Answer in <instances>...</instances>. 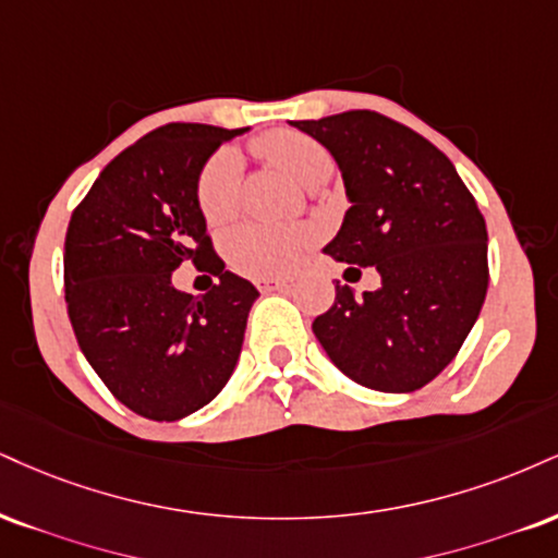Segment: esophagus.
Listing matches in <instances>:
<instances>
[{
  "label": "esophagus",
  "instance_id": "obj_1",
  "mask_svg": "<svg viewBox=\"0 0 558 558\" xmlns=\"http://www.w3.org/2000/svg\"><path fill=\"white\" fill-rule=\"evenodd\" d=\"M254 286H257L259 291H265V293H270V291H286L288 280H286V278H257V280H254Z\"/></svg>",
  "mask_w": 558,
  "mask_h": 558
}]
</instances>
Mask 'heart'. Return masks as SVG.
<instances>
[{
  "mask_svg": "<svg viewBox=\"0 0 558 558\" xmlns=\"http://www.w3.org/2000/svg\"><path fill=\"white\" fill-rule=\"evenodd\" d=\"M252 150L262 160L278 166L293 181L306 190H317L330 179L335 169L332 156L317 140L301 132L275 130L262 134L252 143ZM241 194V160L233 150H218L205 160L197 173L194 197L207 223H226L239 207ZM308 233L296 226L275 223H244L233 228L226 239L228 259L241 272L250 275H280L296 265L304 252Z\"/></svg>",
  "mask_w": 558,
  "mask_h": 558,
  "instance_id": "1",
  "label": "heart"
}]
</instances>
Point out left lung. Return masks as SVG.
<instances>
[{
	"label": "left lung",
	"mask_w": 558,
	"mask_h": 558,
	"mask_svg": "<svg viewBox=\"0 0 558 558\" xmlns=\"http://www.w3.org/2000/svg\"><path fill=\"white\" fill-rule=\"evenodd\" d=\"M338 160L351 199L325 252L345 275L374 265L379 291L335 304L312 330L332 364L379 392H413L458 355L488 288L486 220L439 147L385 113L293 122ZM361 272V270H359Z\"/></svg>",
	"instance_id": "8db88e82"
}]
</instances>
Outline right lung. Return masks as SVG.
<instances>
[{
    "label": "right lung",
    "instance_id": "add662e5",
    "mask_svg": "<svg viewBox=\"0 0 558 558\" xmlns=\"http://www.w3.org/2000/svg\"><path fill=\"white\" fill-rule=\"evenodd\" d=\"M241 132L158 126L100 171L66 226L64 299L80 351L113 398L150 421L184 418L226 387L259 296L213 252L194 197L205 160ZM181 260L219 283L199 298L177 292Z\"/></svg>",
    "mask_w": 558,
    "mask_h": 558
}]
</instances>
